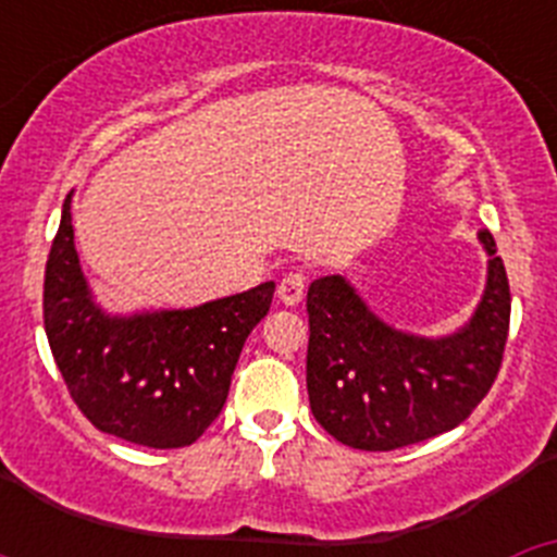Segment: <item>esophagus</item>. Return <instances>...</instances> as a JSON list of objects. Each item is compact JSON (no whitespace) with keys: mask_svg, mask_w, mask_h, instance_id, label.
I'll return each instance as SVG.
<instances>
[{"mask_svg":"<svg viewBox=\"0 0 557 557\" xmlns=\"http://www.w3.org/2000/svg\"><path fill=\"white\" fill-rule=\"evenodd\" d=\"M304 287H307V275H304L301 270H289L282 282H278V298H282V304H287V307H295V304H301Z\"/></svg>","mask_w":557,"mask_h":557,"instance_id":"obj_1","label":"esophagus"}]
</instances>
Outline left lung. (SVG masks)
I'll list each match as a JSON object with an SVG mask.
<instances>
[{
  "mask_svg": "<svg viewBox=\"0 0 557 557\" xmlns=\"http://www.w3.org/2000/svg\"><path fill=\"white\" fill-rule=\"evenodd\" d=\"M488 278L457 332L424 337L391 326L346 275L307 293V391L318 424L339 444L391 451L455 430L494 385L510 326V287L491 231H480Z\"/></svg>",
  "mask_w": 557,
  "mask_h": 557,
  "instance_id": "1",
  "label": "left lung"
}]
</instances>
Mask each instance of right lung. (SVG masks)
I'll list each match as a JSON object with an SVG mask.
<instances>
[{
	"label": "right lung",
	"instance_id": "add662e5",
	"mask_svg": "<svg viewBox=\"0 0 557 557\" xmlns=\"http://www.w3.org/2000/svg\"><path fill=\"white\" fill-rule=\"evenodd\" d=\"M273 293L264 282L191 309L106 312L83 275L69 191L44 273V329L69 393L97 430L181 449L223 410L236 359Z\"/></svg>",
	"mask_w": 557,
	"mask_h": 557
}]
</instances>
